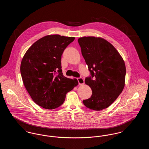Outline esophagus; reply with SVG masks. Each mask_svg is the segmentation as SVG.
<instances>
[{"mask_svg": "<svg viewBox=\"0 0 149 149\" xmlns=\"http://www.w3.org/2000/svg\"><path fill=\"white\" fill-rule=\"evenodd\" d=\"M78 83L79 85H84L85 82H84V80L82 78H79L78 79Z\"/></svg>", "mask_w": 149, "mask_h": 149, "instance_id": "34e87169", "label": "esophagus"}]
</instances>
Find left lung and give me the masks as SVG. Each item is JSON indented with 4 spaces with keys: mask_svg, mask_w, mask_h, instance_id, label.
Here are the masks:
<instances>
[{
    "mask_svg": "<svg viewBox=\"0 0 149 149\" xmlns=\"http://www.w3.org/2000/svg\"><path fill=\"white\" fill-rule=\"evenodd\" d=\"M78 42L92 75L86 78L85 83L92 89V95L83 102L91 109H104L113 103L125 87V61L113 46L103 38L84 36Z\"/></svg>",
    "mask_w": 149,
    "mask_h": 149,
    "instance_id": "1",
    "label": "left lung"
}]
</instances>
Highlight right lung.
<instances>
[{"label": "right lung", "instance_id": "add662e5", "mask_svg": "<svg viewBox=\"0 0 149 149\" xmlns=\"http://www.w3.org/2000/svg\"><path fill=\"white\" fill-rule=\"evenodd\" d=\"M74 37L50 35L36 41L25 53L21 64L24 85L36 103L54 109L65 101L66 93L78 85L77 79L64 77L61 55Z\"/></svg>", "mask_w": 149, "mask_h": 149}]
</instances>
